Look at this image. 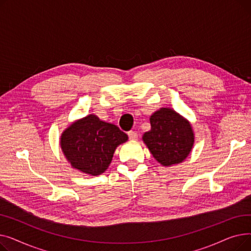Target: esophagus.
<instances>
[{
	"instance_id": "34e87169",
	"label": "esophagus",
	"mask_w": 251,
	"mask_h": 251,
	"mask_svg": "<svg viewBox=\"0 0 251 251\" xmlns=\"http://www.w3.org/2000/svg\"><path fill=\"white\" fill-rule=\"evenodd\" d=\"M128 137H129V139H131V140H135V139H137V137H138V134H137V132L136 131H129L128 132Z\"/></svg>"
}]
</instances>
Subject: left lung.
Masks as SVG:
<instances>
[{"mask_svg":"<svg viewBox=\"0 0 251 251\" xmlns=\"http://www.w3.org/2000/svg\"><path fill=\"white\" fill-rule=\"evenodd\" d=\"M151 128L142 139L164 166L179 164L189 154L194 136L189 123L175 111L163 108L151 117Z\"/></svg>","mask_w":251,"mask_h":251,"instance_id":"obj_1","label":"left lung"}]
</instances>
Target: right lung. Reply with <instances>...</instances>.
Wrapping results in <instances>:
<instances>
[{"label": "right lung", "mask_w": 251, "mask_h": 251, "mask_svg": "<svg viewBox=\"0 0 251 251\" xmlns=\"http://www.w3.org/2000/svg\"><path fill=\"white\" fill-rule=\"evenodd\" d=\"M127 139L116 125L88 115L64 131L61 148L72 167L97 176L107 170L116 148Z\"/></svg>", "instance_id": "obj_1"}]
</instances>
